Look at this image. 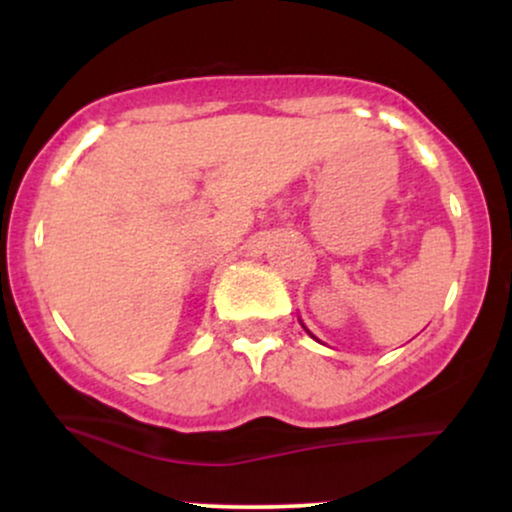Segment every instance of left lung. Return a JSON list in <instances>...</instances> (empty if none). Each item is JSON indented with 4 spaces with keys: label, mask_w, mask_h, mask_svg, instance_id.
I'll return each mask as SVG.
<instances>
[{
    "label": "left lung",
    "mask_w": 512,
    "mask_h": 512,
    "mask_svg": "<svg viewBox=\"0 0 512 512\" xmlns=\"http://www.w3.org/2000/svg\"><path fill=\"white\" fill-rule=\"evenodd\" d=\"M305 332H308V330H305ZM308 334H310V332H308ZM310 337H313V334H310Z\"/></svg>",
    "instance_id": "obj_1"
}]
</instances>
